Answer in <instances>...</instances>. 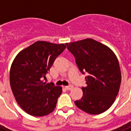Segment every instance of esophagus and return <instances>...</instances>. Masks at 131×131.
I'll return each mask as SVG.
<instances>
[{"label":"esophagus","instance_id":"esophagus-1","mask_svg":"<svg viewBox=\"0 0 131 131\" xmlns=\"http://www.w3.org/2000/svg\"><path fill=\"white\" fill-rule=\"evenodd\" d=\"M65 88L67 90H68V91H70L71 89H73L74 88V86L72 85H68V86H66Z\"/></svg>","mask_w":131,"mask_h":131}]
</instances>
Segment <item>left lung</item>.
<instances>
[{
  "label": "left lung",
  "mask_w": 131,
  "mask_h": 131,
  "mask_svg": "<svg viewBox=\"0 0 131 131\" xmlns=\"http://www.w3.org/2000/svg\"><path fill=\"white\" fill-rule=\"evenodd\" d=\"M66 45L75 57L80 71L87 73V86L82 87V97L74 102L75 104L90 114L107 111L115 100L121 85V70L116 56L107 46L92 38Z\"/></svg>",
  "instance_id": "obj_1"
}]
</instances>
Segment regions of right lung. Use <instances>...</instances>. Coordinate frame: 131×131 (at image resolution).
<instances>
[{"instance_id": "right-lung-1", "label": "right lung", "mask_w": 131, "mask_h": 131, "mask_svg": "<svg viewBox=\"0 0 131 131\" xmlns=\"http://www.w3.org/2000/svg\"><path fill=\"white\" fill-rule=\"evenodd\" d=\"M65 48L64 44L36 41L15 58L10 71V87L17 102L27 114L43 116L54 110L62 88L46 83L43 79H46V74Z\"/></svg>"}]
</instances>
